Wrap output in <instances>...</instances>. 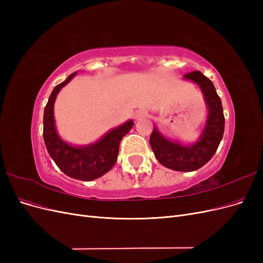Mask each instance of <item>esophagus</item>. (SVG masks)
Returning <instances> with one entry per match:
<instances>
[{
  "label": "esophagus",
  "mask_w": 263,
  "mask_h": 263,
  "mask_svg": "<svg viewBox=\"0 0 263 263\" xmlns=\"http://www.w3.org/2000/svg\"><path fill=\"white\" fill-rule=\"evenodd\" d=\"M147 115V110L146 109H138L136 113H135V118H136V121H139L140 118L145 117Z\"/></svg>",
  "instance_id": "34e87169"
}]
</instances>
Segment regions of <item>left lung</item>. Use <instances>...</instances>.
Listing matches in <instances>:
<instances>
[{
  "mask_svg": "<svg viewBox=\"0 0 263 263\" xmlns=\"http://www.w3.org/2000/svg\"><path fill=\"white\" fill-rule=\"evenodd\" d=\"M183 79L198 85L208 106V117L200 138L193 144L183 145L179 140L165 137L155 125L149 141L156 158L162 165L171 170L190 172L202 168L216 153L224 135L225 117L220 98L209 78L200 71H193Z\"/></svg>",
  "mask_w": 263,
  "mask_h": 263,
  "instance_id": "8db88e82",
  "label": "left lung"
}]
</instances>
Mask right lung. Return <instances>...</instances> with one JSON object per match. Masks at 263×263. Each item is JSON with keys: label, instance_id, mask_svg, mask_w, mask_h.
Masks as SVG:
<instances>
[{"label": "right lung", "instance_id": "add662e5", "mask_svg": "<svg viewBox=\"0 0 263 263\" xmlns=\"http://www.w3.org/2000/svg\"><path fill=\"white\" fill-rule=\"evenodd\" d=\"M70 74L52 90L44 112V140L54 163L68 177L81 181H92L104 176L117 160L121 140L134 126L132 119L107 132L99 140L84 146H73L63 140L57 133L53 105L59 91L76 77Z\"/></svg>", "mask_w": 263, "mask_h": 263}]
</instances>
